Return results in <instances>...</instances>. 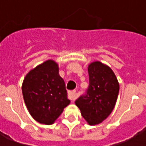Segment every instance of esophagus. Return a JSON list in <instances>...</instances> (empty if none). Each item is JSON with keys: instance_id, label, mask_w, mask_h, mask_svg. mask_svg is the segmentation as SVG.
<instances>
[{"instance_id": "obj_1", "label": "esophagus", "mask_w": 146, "mask_h": 146, "mask_svg": "<svg viewBox=\"0 0 146 146\" xmlns=\"http://www.w3.org/2000/svg\"><path fill=\"white\" fill-rule=\"evenodd\" d=\"M68 97L71 101H74L76 98V92H70L68 93Z\"/></svg>"}]
</instances>
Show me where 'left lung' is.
Masks as SVG:
<instances>
[{
	"label": "left lung",
	"mask_w": 146,
	"mask_h": 146,
	"mask_svg": "<svg viewBox=\"0 0 146 146\" xmlns=\"http://www.w3.org/2000/svg\"><path fill=\"white\" fill-rule=\"evenodd\" d=\"M89 87L87 94L76 99L75 104L89 125L101 123L110 116L116 105L119 85L115 73L99 61L88 67Z\"/></svg>",
	"instance_id": "1"
}]
</instances>
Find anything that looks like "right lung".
<instances>
[{
    "label": "right lung",
    "instance_id": "right-lung-1",
    "mask_svg": "<svg viewBox=\"0 0 146 146\" xmlns=\"http://www.w3.org/2000/svg\"><path fill=\"white\" fill-rule=\"evenodd\" d=\"M58 70L57 62L49 59L30 70L23 82L22 92L27 110L42 124L54 123L70 103Z\"/></svg>",
    "mask_w": 146,
    "mask_h": 146
}]
</instances>
